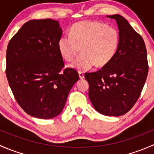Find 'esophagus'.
<instances>
[{"mask_svg":"<svg viewBox=\"0 0 154 154\" xmlns=\"http://www.w3.org/2000/svg\"><path fill=\"white\" fill-rule=\"evenodd\" d=\"M78 74H79V77H80V79H83L84 78V74H83V72H82V71H78Z\"/></svg>","mask_w":154,"mask_h":154,"instance_id":"34e87169","label":"esophagus"}]
</instances>
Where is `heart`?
I'll list each match as a JSON object with an SVG mask.
<instances>
[{
  "label": "heart",
  "mask_w": 154,
  "mask_h": 154,
  "mask_svg": "<svg viewBox=\"0 0 154 154\" xmlns=\"http://www.w3.org/2000/svg\"><path fill=\"white\" fill-rule=\"evenodd\" d=\"M119 44L117 29L98 21H81L74 24L69 35L58 42V49L66 61L71 62L81 48L82 54L71 67L87 71L94 66H103L114 57Z\"/></svg>",
  "instance_id": "obj_1"
}]
</instances>
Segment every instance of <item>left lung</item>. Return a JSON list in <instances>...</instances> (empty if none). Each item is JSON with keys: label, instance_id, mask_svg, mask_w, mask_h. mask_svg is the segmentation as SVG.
<instances>
[{"label": "left lung", "instance_id": "obj_1", "mask_svg": "<svg viewBox=\"0 0 154 154\" xmlns=\"http://www.w3.org/2000/svg\"><path fill=\"white\" fill-rule=\"evenodd\" d=\"M116 21L119 44L112 60L96 72L85 73L88 97L100 114L120 116L134 106L147 74V50L142 37L119 15H107Z\"/></svg>", "mask_w": 154, "mask_h": 154}]
</instances>
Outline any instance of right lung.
I'll return each instance as SVG.
<instances>
[{
    "label": "right lung",
    "mask_w": 154,
    "mask_h": 154,
    "mask_svg": "<svg viewBox=\"0 0 154 154\" xmlns=\"http://www.w3.org/2000/svg\"><path fill=\"white\" fill-rule=\"evenodd\" d=\"M63 31L57 21L30 20L13 35L7 49L6 74L17 103L27 114L50 119L62 112L79 80L65 68L58 49Z\"/></svg>",
    "instance_id": "right-lung-1"
}]
</instances>
